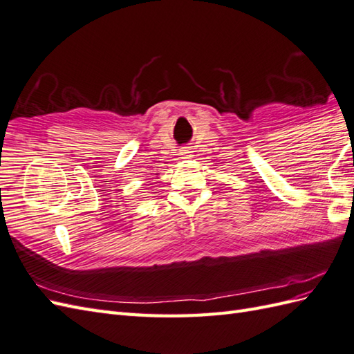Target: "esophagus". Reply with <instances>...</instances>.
Returning a JSON list of instances; mask_svg holds the SVG:
<instances>
[{
    "instance_id": "obj_1",
    "label": "esophagus",
    "mask_w": 354,
    "mask_h": 354,
    "mask_svg": "<svg viewBox=\"0 0 354 354\" xmlns=\"http://www.w3.org/2000/svg\"><path fill=\"white\" fill-rule=\"evenodd\" d=\"M180 156H182L183 159H191V158H192V150H191V147L180 149Z\"/></svg>"
}]
</instances>
